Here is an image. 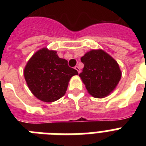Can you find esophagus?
<instances>
[{"mask_svg": "<svg viewBox=\"0 0 146 146\" xmlns=\"http://www.w3.org/2000/svg\"><path fill=\"white\" fill-rule=\"evenodd\" d=\"M75 70H77V72L79 73H80V67H79V66H75Z\"/></svg>", "mask_w": 146, "mask_h": 146, "instance_id": "obj_1", "label": "esophagus"}]
</instances>
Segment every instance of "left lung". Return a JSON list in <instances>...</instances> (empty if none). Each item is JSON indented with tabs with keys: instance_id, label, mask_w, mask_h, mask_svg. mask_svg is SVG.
Instances as JSON below:
<instances>
[{
	"instance_id": "1",
	"label": "left lung",
	"mask_w": 146,
	"mask_h": 146,
	"mask_svg": "<svg viewBox=\"0 0 146 146\" xmlns=\"http://www.w3.org/2000/svg\"><path fill=\"white\" fill-rule=\"evenodd\" d=\"M84 64L80 76L92 96L98 98L109 96L121 79L119 64L102 49H92L81 57Z\"/></svg>"
}]
</instances>
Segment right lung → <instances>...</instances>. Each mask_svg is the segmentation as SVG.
I'll use <instances>...</instances> for the list:
<instances>
[{
  "mask_svg": "<svg viewBox=\"0 0 146 146\" xmlns=\"http://www.w3.org/2000/svg\"><path fill=\"white\" fill-rule=\"evenodd\" d=\"M24 77L31 92L44 102H54L65 95L72 76L78 75L67 60L60 58L56 50L43 48L27 62Z\"/></svg>",
  "mask_w": 146,
  "mask_h": 146,
  "instance_id": "obj_1",
  "label": "right lung"
}]
</instances>
